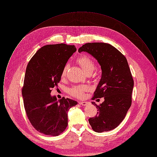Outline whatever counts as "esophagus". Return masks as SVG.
<instances>
[{"instance_id":"1","label":"esophagus","mask_w":157,"mask_h":157,"mask_svg":"<svg viewBox=\"0 0 157 157\" xmlns=\"http://www.w3.org/2000/svg\"><path fill=\"white\" fill-rule=\"evenodd\" d=\"M79 104L81 105H82V106H86L88 104V102H83V101H81V102H79Z\"/></svg>"}]
</instances>
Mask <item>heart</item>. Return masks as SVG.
<instances>
[{"label":"heart","instance_id":"b5f03b06","mask_svg":"<svg viewBox=\"0 0 157 157\" xmlns=\"http://www.w3.org/2000/svg\"><path fill=\"white\" fill-rule=\"evenodd\" d=\"M77 62L79 65L82 67L83 71L87 74H91L95 68V65L94 60L92 59L90 57L83 55L81 56L79 58L77 59ZM68 69V65H65V67L63 68L61 76L63 78L66 76L67 72ZM89 90V88L86 85H81V86H74V88H71L69 90V93L71 95L75 97L80 98L83 95V93Z\"/></svg>","mask_w":157,"mask_h":157}]
</instances>
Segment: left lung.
<instances>
[{
    "label": "left lung",
    "instance_id": "left-lung-1",
    "mask_svg": "<svg viewBox=\"0 0 157 157\" xmlns=\"http://www.w3.org/2000/svg\"><path fill=\"white\" fill-rule=\"evenodd\" d=\"M78 52H86L97 60L102 76L92 98L104 97L97 108V115L88 120L92 129L97 132L111 131L118 127L125 118L132 103L134 80L127 59L110 44L87 43Z\"/></svg>",
    "mask_w": 157,
    "mask_h": 157
}]
</instances>
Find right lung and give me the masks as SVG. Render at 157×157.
Segmentation results:
<instances>
[{"mask_svg":"<svg viewBox=\"0 0 157 157\" xmlns=\"http://www.w3.org/2000/svg\"><path fill=\"white\" fill-rule=\"evenodd\" d=\"M76 51L74 45H45L28 64L22 90L24 107L32 125L40 133L50 136L62 133L67 127V111L78 104L65 97L58 101L51 95V89L60 81L63 68Z\"/></svg>","mask_w":157,"mask_h":157,"instance_id":"1","label":"right lung"}]
</instances>
